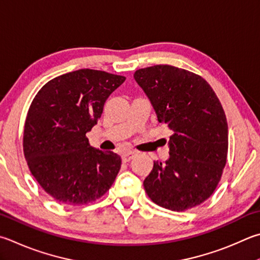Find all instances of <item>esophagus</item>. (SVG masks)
Here are the masks:
<instances>
[{
    "mask_svg": "<svg viewBox=\"0 0 260 260\" xmlns=\"http://www.w3.org/2000/svg\"><path fill=\"white\" fill-rule=\"evenodd\" d=\"M136 155V152H134V151H127V152H125V153H122V155H121V160L124 162H128L129 160H132L133 159L134 157Z\"/></svg>",
    "mask_w": 260,
    "mask_h": 260,
    "instance_id": "34e87169",
    "label": "esophagus"
}]
</instances>
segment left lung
<instances>
[{"mask_svg":"<svg viewBox=\"0 0 260 260\" xmlns=\"http://www.w3.org/2000/svg\"><path fill=\"white\" fill-rule=\"evenodd\" d=\"M134 79L158 121L173 131L169 158L153 162L145 192L169 210L199 206L214 193L228 158L229 127L218 98L199 75L168 64L136 70Z\"/></svg>","mask_w":260,"mask_h":260,"instance_id":"left-lung-1","label":"left lung"}]
</instances>
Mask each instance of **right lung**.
I'll use <instances>...</instances> for the list:
<instances>
[{
  "mask_svg": "<svg viewBox=\"0 0 260 260\" xmlns=\"http://www.w3.org/2000/svg\"><path fill=\"white\" fill-rule=\"evenodd\" d=\"M125 79L101 70H75L51 79L32 100L23 129V153L32 176L61 204L95 201L115 182L120 157L93 148L86 133Z\"/></svg>",
  "mask_w": 260,
  "mask_h": 260,
  "instance_id": "add662e5",
  "label": "right lung"
}]
</instances>
